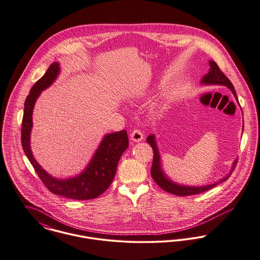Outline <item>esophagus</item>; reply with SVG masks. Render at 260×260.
I'll return each instance as SVG.
<instances>
[{
	"mask_svg": "<svg viewBox=\"0 0 260 260\" xmlns=\"http://www.w3.org/2000/svg\"><path fill=\"white\" fill-rule=\"evenodd\" d=\"M144 136H143V133H142L140 130L136 129L134 130L131 134H130V139L133 142H140L143 140Z\"/></svg>",
	"mask_w": 260,
	"mask_h": 260,
	"instance_id": "1",
	"label": "esophagus"
}]
</instances>
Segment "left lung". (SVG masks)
Returning <instances> with one entry per match:
<instances>
[{"mask_svg": "<svg viewBox=\"0 0 260 260\" xmlns=\"http://www.w3.org/2000/svg\"><path fill=\"white\" fill-rule=\"evenodd\" d=\"M210 71L205 74L202 78L201 83L202 84H206V85H223L229 87V89H231V91L233 92V94L235 95L236 101L238 102L237 96H236V90L235 87L233 85V83L231 82V80L224 75V73L219 70V68L217 67V64L213 61L210 60ZM243 129V128H242ZM147 142L148 144H150V146L153 149V153H154V157H153V164L151 168V175L152 178L154 179V181L158 184V186L161 189H164L166 191L173 193V194H177V196H189V194H197V193H201L204 192L206 190L212 189L213 187H215L217 184L222 183L224 181H226L230 176L232 175L233 171L236 168L237 160H236L232 167V171L230 172L229 175H226V177H224L223 179L219 180L218 182H215L211 185H207V186H200V187H191V186H183V185H179L176 184L175 182L171 181L167 176L165 173L162 170L161 167V158H160V153L158 150V146L156 143V138L154 134H151L147 137Z\"/></svg>", "mask_w": 260, "mask_h": 260, "instance_id": "obj_1", "label": "left lung"}]
</instances>
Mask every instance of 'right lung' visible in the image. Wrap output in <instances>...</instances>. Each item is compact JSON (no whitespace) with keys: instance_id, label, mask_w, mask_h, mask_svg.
Returning a JSON list of instances; mask_svg holds the SVG:
<instances>
[{"instance_id":"1","label":"right lung","mask_w":260,"mask_h":260,"mask_svg":"<svg viewBox=\"0 0 260 260\" xmlns=\"http://www.w3.org/2000/svg\"><path fill=\"white\" fill-rule=\"evenodd\" d=\"M59 71L58 62L51 63L45 75L35 83L26 96L22 122V146L25 156L48 190L72 200H91L109 188L114 179L119 159L128 148L129 140L125 130L105 135L87 167L75 177L59 180L47 173L36 161L30 150L32 110L38 97L54 82Z\"/></svg>"}]
</instances>
